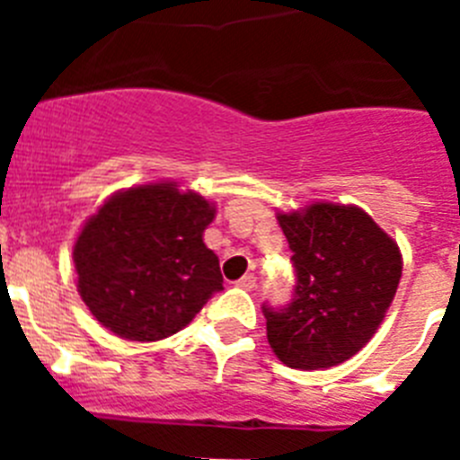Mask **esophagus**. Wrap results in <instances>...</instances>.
<instances>
[{
    "label": "esophagus",
    "instance_id": "obj_1",
    "mask_svg": "<svg viewBox=\"0 0 460 460\" xmlns=\"http://www.w3.org/2000/svg\"><path fill=\"white\" fill-rule=\"evenodd\" d=\"M255 280H258V279H255L253 274H246V276H242V279H239L237 283H234V286L242 288V290H253Z\"/></svg>",
    "mask_w": 460,
    "mask_h": 460
}]
</instances>
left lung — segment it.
Wrapping results in <instances>:
<instances>
[{
  "label": "left lung",
  "mask_w": 460,
  "mask_h": 460,
  "mask_svg": "<svg viewBox=\"0 0 460 460\" xmlns=\"http://www.w3.org/2000/svg\"><path fill=\"white\" fill-rule=\"evenodd\" d=\"M279 223L295 290L283 306L262 304L271 350L290 368L336 367L380 327L403 271L398 246L359 207L318 202Z\"/></svg>",
  "instance_id": "1"
}]
</instances>
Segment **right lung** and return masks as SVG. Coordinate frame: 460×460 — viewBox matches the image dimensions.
<instances>
[{
	"mask_svg": "<svg viewBox=\"0 0 460 460\" xmlns=\"http://www.w3.org/2000/svg\"><path fill=\"white\" fill-rule=\"evenodd\" d=\"M214 207L174 184L128 189L83 227L73 262L83 302L119 339L177 334L223 290L218 258L202 242Z\"/></svg>",
	"mask_w": 460,
	"mask_h": 460,
	"instance_id": "1",
	"label": "right lung"
}]
</instances>
